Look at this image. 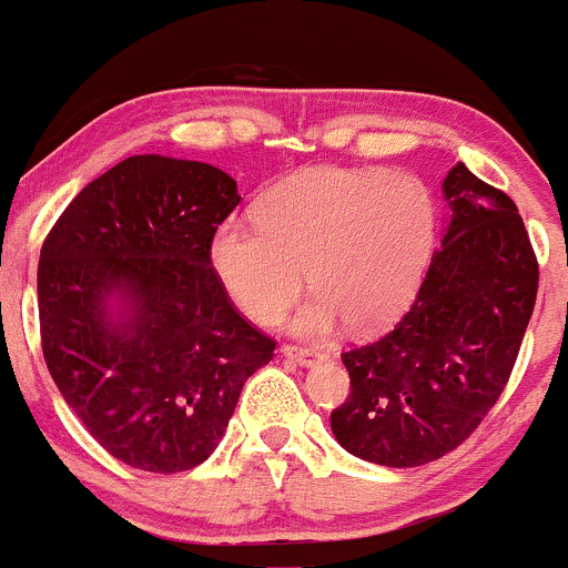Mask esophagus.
<instances>
[{
    "mask_svg": "<svg viewBox=\"0 0 568 568\" xmlns=\"http://www.w3.org/2000/svg\"><path fill=\"white\" fill-rule=\"evenodd\" d=\"M282 354L290 356V359H295L297 365H314L316 359H322V356H324L314 346H295V343H284Z\"/></svg>",
    "mask_w": 568,
    "mask_h": 568,
    "instance_id": "obj_1",
    "label": "esophagus"
}]
</instances>
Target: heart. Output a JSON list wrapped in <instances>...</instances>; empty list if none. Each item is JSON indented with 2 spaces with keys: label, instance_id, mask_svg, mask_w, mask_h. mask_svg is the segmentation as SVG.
<instances>
[{
  "label": "heart",
  "instance_id": "1",
  "mask_svg": "<svg viewBox=\"0 0 568 568\" xmlns=\"http://www.w3.org/2000/svg\"><path fill=\"white\" fill-rule=\"evenodd\" d=\"M435 244L437 206L422 180L316 165L273 184L257 222H222L209 260L252 322H282L311 273L316 295L297 314V333H327L341 318L373 333L416 297Z\"/></svg>",
  "mask_w": 568,
  "mask_h": 568
}]
</instances>
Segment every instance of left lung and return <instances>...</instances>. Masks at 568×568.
I'll return each mask as SVG.
<instances>
[{"instance_id": "8db88e82", "label": "left lung", "mask_w": 568, "mask_h": 568, "mask_svg": "<svg viewBox=\"0 0 568 568\" xmlns=\"http://www.w3.org/2000/svg\"><path fill=\"white\" fill-rule=\"evenodd\" d=\"M418 295L392 333L343 352L352 378L329 424L348 454L418 467L458 448L505 392L537 303L539 263L518 206L464 163Z\"/></svg>"}]
</instances>
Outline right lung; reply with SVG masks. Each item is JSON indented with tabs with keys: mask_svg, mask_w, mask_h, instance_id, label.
<instances>
[{
	"mask_svg": "<svg viewBox=\"0 0 568 568\" xmlns=\"http://www.w3.org/2000/svg\"><path fill=\"white\" fill-rule=\"evenodd\" d=\"M241 203L199 161L133 155L80 190L37 267L44 365L106 454L144 473L212 456L246 378L276 341L216 278L212 235ZM120 294L130 316L109 318Z\"/></svg>",
	"mask_w": 568,
	"mask_h": 568,
	"instance_id": "right-lung-1",
	"label": "right lung"
}]
</instances>
